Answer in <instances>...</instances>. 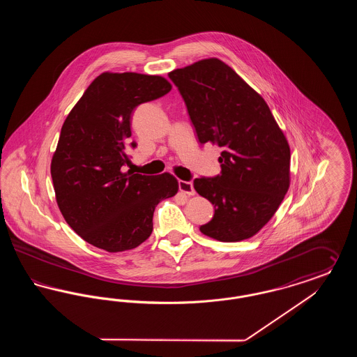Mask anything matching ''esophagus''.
I'll return each instance as SVG.
<instances>
[{"label": "esophagus", "instance_id": "esophagus-1", "mask_svg": "<svg viewBox=\"0 0 357 357\" xmlns=\"http://www.w3.org/2000/svg\"><path fill=\"white\" fill-rule=\"evenodd\" d=\"M179 190L183 192V194H186V195H194L195 194V191H194V187H192V183L191 182H186V181H179Z\"/></svg>", "mask_w": 357, "mask_h": 357}]
</instances>
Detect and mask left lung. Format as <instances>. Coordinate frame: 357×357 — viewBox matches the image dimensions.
Listing matches in <instances>:
<instances>
[{"label": "left lung", "instance_id": "left-lung-1", "mask_svg": "<svg viewBox=\"0 0 357 357\" xmlns=\"http://www.w3.org/2000/svg\"><path fill=\"white\" fill-rule=\"evenodd\" d=\"M199 143L221 147V174L194 188L214 204L199 230L221 242L255 236L280 207L290 185V149L269 105L220 59L171 70Z\"/></svg>", "mask_w": 357, "mask_h": 357}]
</instances>
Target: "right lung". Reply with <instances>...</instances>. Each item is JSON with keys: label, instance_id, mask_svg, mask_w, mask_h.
I'll list each match as a JSON object with an SVG mask.
<instances>
[{"label": "right lung", "instance_id": "obj_1", "mask_svg": "<svg viewBox=\"0 0 357 357\" xmlns=\"http://www.w3.org/2000/svg\"><path fill=\"white\" fill-rule=\"evenodd\" d=\"M158 75L104 72L85 89L61 127L52 156L57 206L88 243L109 253L135 249L153 233L156 204L178 192L165 172L147 176L123 171L130 162L131 115L142 102L171 91Z\"/></svg>", "mask_w": 357, "mask_h": 357}]
</instances>
